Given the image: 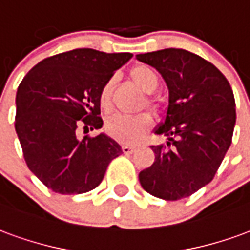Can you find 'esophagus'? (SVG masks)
<instances>
[{"instance_id":"34e87169","label":"esophagus","mask_w":250,"mask_h":250,"mask_svg":"<svg viewBox=\"0 0 250 250\" xmlns=\"http://www.w3.org/2000/svg\"><path fill=\"white\" fill-rule=\"evenodd\" d=\"M122 150L125 154H132V152L135 151V147L134 146H123L122 147Z\"/></svg>"}]
</instances>
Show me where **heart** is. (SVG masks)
<instances>
[{
    "instance_id": "1",
    "label": "heart",
    "mask_w": 250,
    "mask_h": 250,
    "mask_svg": "<svg viewBox=\"0 0 250 250\" xmlns=\"http://www.w3.org/2000/svg\"><path fill=\"white\" fill-rule=\"evenodd\" d=\"M132 82L141 88L143 92L152 93L159 85V77L154 69L146 65H138L130 72ZM114 80L111 79L104 84L99 93L100 107L108 111L111 108V91H112ZM154 105L152 102H150ZM152 125L151 115L141 114L136 116H125V115H114L107 120L108 134L116 141L122 143H136L146 135Z\"/></svg>"
}]
</instances>
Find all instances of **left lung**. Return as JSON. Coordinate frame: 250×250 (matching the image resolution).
<instances>
[{"label":"left lung","mask_w":250,"mask_h":250,"mask_svg":"<svg viewBox=\"0 0 250 250\" xmlns=\"http://www.w3.org/2000/svg\"><path fill=\"white\" fill-rule=\"evenodd\" d=\"M136 59L155 68L168 89L166 116L154 130L167 142L151 146L155 161L139 173V182L158 198H185L209 184L230 147L233 91L211 62L185 49L167 48Z\"/></svg>","instance_id":"left-lung-1"}]
</instances>
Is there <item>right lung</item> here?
<instances>
[{"mask_svg":"<svg viewBox=\"0 0 250 250\" xmlns=\"http://www.w3.org/2000/svg\"><path fill=\"white\" fill-rule=\"evenodd\" d=\"M132 55L82 48L44 59L30 69L16 96V132L25 162L46 188L87 193L103 181L118 142L104 132L79 138V125L99 130V93Z\"/></svg>","mask_w":250,"mask_h":250,"instance_id":"add662e5","label":"right lung"}]
</instances>
